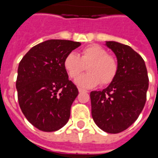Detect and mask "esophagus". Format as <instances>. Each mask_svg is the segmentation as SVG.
I'll list each match as a JSON object with an SVG mask.
<instances>
[{"instance_id":"34e87169","label":"esophagus","mask_w":158,"mask_h":158,"mask_svg":"<svg viewBox=\"0 0 158 158\" xmlns=\"http://www.w3.org/2000/svg\"><path fill=\"white\" fill-rule=\"evenodd\" d=\"M79 93H86V92H88V91H87V90H85V89H80V88H79Z\"/></svg>"}]
</instances>
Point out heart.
<instances>
[{"instance_id":"b5f03b06","label":"heart","mask_w":158,"mask_h":158,"mask_svg":"<svg viewBox=\"0 0 158 158\" xmlns=\"http://www.w3.org/2000/svg\"><path fill=\"white\" fill-rule=\"evenodd\" d=\"M87 67L88 74L77 77ZM63 67L71 79H75V84L80 88L90 89L101 84L108 85L115 79L118 73V62L115 57L109 55L106 50L99 45H90L81 51L80 55L70 52L63 61Z\"/></svg>"}]
</instances>
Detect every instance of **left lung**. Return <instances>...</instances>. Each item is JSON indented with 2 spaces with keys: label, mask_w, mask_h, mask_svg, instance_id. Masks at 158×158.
<instances>
[{
  "label": "left lung",
  "mask_w": 158,
  "mask_h": 158,
  "mask_svg": "<svg viewBox=\"0 0 158 158\" xmlns=\"http://www.w3.org/2000/svg\"><path fill=\"white\" fill-rule=\"evenodd\" d=\"M116 55L118 73L106 89L90 92L91 115L103 131L118 134L135 122L144 108L149 85L143 58L130 46L106 41Z\"/></svg>",
  "instance_id": "1"
}]
</instances>
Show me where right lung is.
I'll return each instance as SVG.
<instances>
[{
    "label": "right lung",
    "mask_w": 158,
    "mask_h": 158,
    "mask_svg": "<svg viewBox=\"0 0 158 158\" xmlns=\"http://www.w3.org/2000/svg\"><path fill=\"white\" fill-rule=\"evenodd\" d=\"M81 45L49 40L35 45L19 62L16 88L23 115L45 132L56 131L69 121L79 90L63 67L69 53Z\"/></svg>",
    "instance_id": "1"
}]
</instances>
